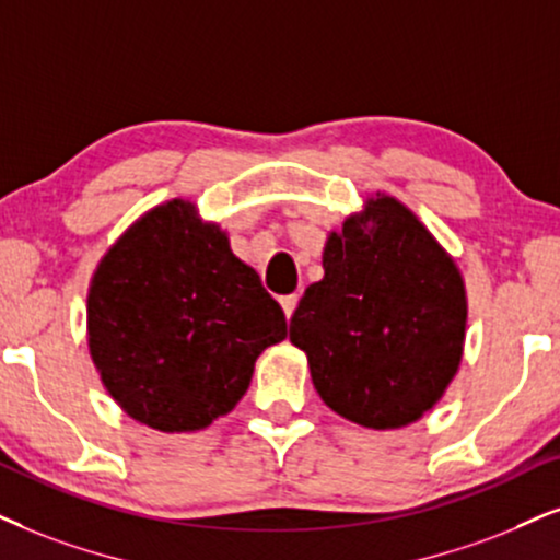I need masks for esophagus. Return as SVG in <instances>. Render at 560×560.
<instances>
[{
  "mask_svg": "<svg viewBox=\"0 0 560 560\" xmlns=\"http://www.w3.org/2000/svg\"><path fill=\"white\" fill-rule=\"evenodd\" d=\"M280 306H282V312H285L288 319H291L293 312H295V306H299V295H295V293L293 295H282Z\"/></svg>",
  "mask_w": 560,
  "mask_h": 560,
  "instance_id": "obj_1",
  "label": "esophagus"
}]
</instances>
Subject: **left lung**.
Returning a JSON list of instances; mask_svg holds the SVG:
<instances>
[{
    "mask_svg": "<svg viewBox=\"0 0 560 560\" xmlns=\"http://www.w3.org/2000/svg\"><path fill=\"white\" fill-rule=\"evenodd\" d=\"M322 265L291 319L316 392L358 425L412 423L457 374L467 319L457 265L392 197L345 220Z\"/></svg>",
    "mask_w": 560,
    "mask_h": 560,
    "instance_id": "8db88e82",
    "label": "left lung"
}]
</instances>
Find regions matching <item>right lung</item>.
Segmentation results:
<instances>
[{
  "label": "right lung",
  "instance_id": "obj_1",
  "mask_svg": "<svg viewBox=\"0 0 560 560\" xmlns=\"http://www.w3.org/2000/svg\"><path fill=\"white\" fill-rule=\"evenodd\" d=\"M88 335L108 395L140 423L174 433L231 412L261 350L285 340L288 322L225 233L174 199L103 257Z\"/></svg>",
  "mask_w": 560,
  "mask_h": 560
}]
</instances>
